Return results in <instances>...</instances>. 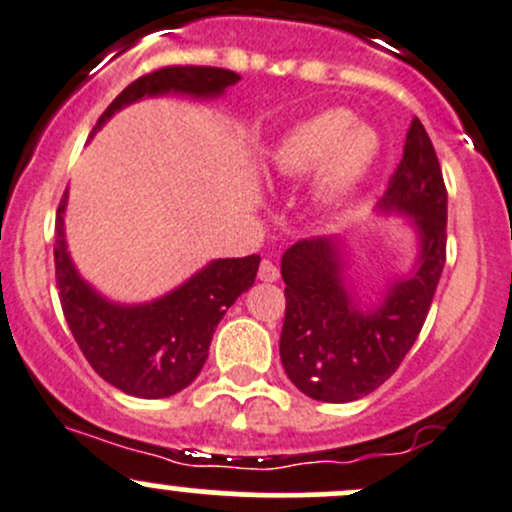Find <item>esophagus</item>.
Instances as JSON below:
<instances>
[{"label": "esophagus", "mask_w": 512, "mask_h": 512, "mask_svg": "<svg viewBox=\"0 0 512 512\" xmlns=\"http://www.w3.org/2000/svg\"><path fill=\"white\" fill-rule=\"evenodd\" d=\"M257 277H260L262 282H277V279H279V269H277V265H274V262L262 260L260 262V269H257Z\"/></svg>", "instance_id": "1"}]
</instances>
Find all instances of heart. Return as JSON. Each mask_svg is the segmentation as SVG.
I'll return each instance as SVG.
<instances>
[{
	"mask_svg": "<svg viewBox=\"0 0 512 512\" xmlns=\"http://www.w3.org/2000/svg\"><path fill=\"white\" fill-rule=\"evenodd\" d=\"M379 138L372 128L352 126L347 111H325L286 133L274 150V170L284 177H299L320 167V192L338 201L355 187L372 167Z\"/></svg>",
	"mask_w": 512,
	"mask_h": 512,
	"instance_id": "obj_1",
	"label": "heart"
}]
</instances>
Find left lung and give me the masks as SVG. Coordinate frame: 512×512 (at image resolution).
<instances>
[{"label": "left lung", "instance_id": "1", "mask_svg": "<svg viewBox=\"0 0 512 512\" xmlns=\"http://www.w3.org/2000/svg\"><path fill=\"white\" fill-rule=\"evenodd\" d=\"M379 209L415 218L420 255L411 277L389 284L376 308L362 311L345 289L340 240H299L282 257L286 313L279 355L296 389L316 401L347 403L379 389L428 318L447 260V189L418 119Z\"/></svg>", "mask_w": 512, "mask_h": 512}]
</instances>
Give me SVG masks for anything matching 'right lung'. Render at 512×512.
Here are the masks:
<instances>
[{
    "mask_svg": "<svg viewBox=\"0 0 512 512\" xmlns=\"http://www.w3.org/2000/svg\"><path fill=\"white\" fill-rule=\"evenodd\" d=\"M238 80L240 75L223 67H160L128 84L106 106L97 128L143 97L167 92L218 97ZM65 204L67 192L55 216V282L65 320L82 355L101 379L128 396L167 398L182 391L204 367L218 320L255 284L260 255L213 260L162 299L143 306H119L101 299L72 265L65 245Z\"/></svg>",
    "mask_w": 512,
    "mask_h": 512,
    "instance_id": "obj_1",
    "label": "right lung"
}]
</instances>
